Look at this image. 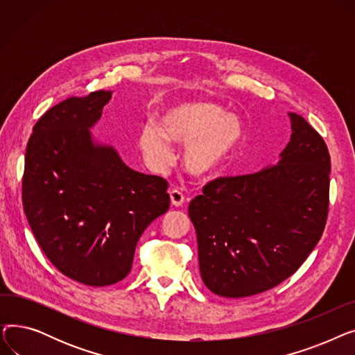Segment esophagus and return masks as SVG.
I'll return each instance as SVG.
<instances>
[{
	"label": "esophagus",
	"mask_w": 355,
	"mask_h": 355,
	"mask_svg": "<svg viewBox=\"0 0 355 355\" xmlns=\"http://www.w3.org/2000/svg\"><path fill=\"white\" fill-rule=\"evenodd\" d=\"M170 197H171V204H173V206H175V207L182 206L184 201H185L184 194H182L180 190H177V189H174V190L170 191Z\"/></svg>",
	"instance_id": "34e87169"
}]
</instances>
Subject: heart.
<instances>
[{
	"label": "heart",
	"mask_w": 355,
	"mask_h": 355,
	"mask_svg": "<svg viewBox=\"0 0 355 355\" xmlns=\"http://www.w3.org/2000/svg\"><path fill=\"white\" fill-rule=\"evenodd\" d=\"M168 142L187 145L185 171L198 180L217 177L234 159L245 142V126L234 114L213 102H181L164 110L159 126L145 123L138 137L142 154L161 168L171 158Z\"/></svg>",
	"instance_id": "1"
}]
</instances>
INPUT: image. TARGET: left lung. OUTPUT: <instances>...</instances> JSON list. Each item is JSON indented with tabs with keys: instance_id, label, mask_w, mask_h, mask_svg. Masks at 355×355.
I'll use <instances>...</instances> for the list:
<instances>
[{
	"instance_id": "1",
	"label": "left lung",
	"mask_w": 355,
	"mask_h": 355,
	"mask_svg": "<svg viewBox=\"0 0 355 355\" xmlns=\"http://www.w3.org/2000/svg\"><path fill=\"white\" fill-rule=\"evenodd\" d=\"M289 118L291 141L276 165L213 180L190 202L201 279L216 295L243 297L282 284L322 236L329 153L301 115Z\"/></svg>"
}]
</instances>
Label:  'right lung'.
Returning a JSON list of instances; mask_svg holds the SVG:
<instances>
[{"label":"right lung","instance_id":"add662e5","mask_svg":"<svg viewBox=\"0 0 355 355\" xmlns=\"http://www.w3.org/2000/svg\"><path fill=\"white\" fill-rule=\"evenodd\" d=\"M112 92L69 98L37 121L26 149L23 207L35 240L63 275L89 286L130 272L144 230L170 209L168 182L130 170L90 128Z\"/></svg>","mask_w":355,"mask_h":355}]
</instances>
